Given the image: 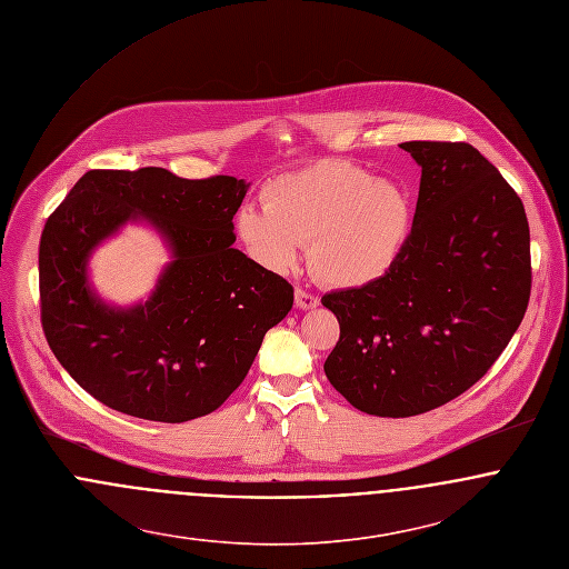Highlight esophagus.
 I'll list each match as a JSON object with an SVG mask.
<instances>
[{"label":"esophagus","mask_w":569,"mask_h":569,"mask_svg":"<svg viewBox=\"0 0 569 569\" xmlns=\"http://www.w3.org/2000/svg\"><path fill=\"white\" fill-rule=\"evenodd\" d=\"M320 305V298L318 296H313V293H309L307 289H302V287H298L296 289V307L298 309H316Z\"/></svg>","instance_id":"34e87169"}]
</instances>
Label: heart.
Segmentation results:
<instances>
[{
	"label": "heart",
	"mask_w": 569,
	"mask_h": 569,
	"mask_svg": "<svg viewBox=\"0 0 569 569\" xmlns=\"http://www.w3.org/2000/svg\"><path fill=\"white\" fill-rule=\"evenodd\" d=\"M262 208L243 206L234 230L269 271H291L309 244L313 273L330 287L381 280L406 249L411 203L406 190L348 160H322L276 174L260 188Z\"/></svg>",
	"instance_id": "b5f03b06"
}]
</instances>
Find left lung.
Here are the masks:
<instances>
[{
  "instance_id": "left-lung-1",
  "label": "left lung",
  "mask_w": 569,
  "mask_h": 569,
  "mask_svg": "<svg viewBox=\"0 0 569 569\" xmlns=\"http://www.w3.org/2000/svg\"><path fill=\"white\" fill-rule=\"evenodd\" d=\"M422 168L406 249L377 282L330 291V386L359 411L418 416L476 386L521 325L530 228L501 172L467 142H403Z\"/></svg>"
}]
</instances>
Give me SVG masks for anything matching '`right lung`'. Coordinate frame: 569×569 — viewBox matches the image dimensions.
<instances>
[{
  "label": "right lung",
  "instance_id": "1",
  "mask_svg": "<svg viewBox=\"0 0 569 569\" xmlns=\"http://www.w3.org/2000/svg\"><path fill=\"white\" fill-rule=\"evenodd\" d=\"M247 183L183 179L166 168L87 170L48 217L39 243L46 339L70 377L122 413L186 422L243 383L264 332L293 307V287L234 249ZM129 218H147L176 260L154 296L122 312L86 284V256Z\"/></svg>",
  "mask_w": 569,
  "mask_h": 569
}]
</instances>
